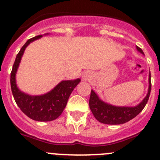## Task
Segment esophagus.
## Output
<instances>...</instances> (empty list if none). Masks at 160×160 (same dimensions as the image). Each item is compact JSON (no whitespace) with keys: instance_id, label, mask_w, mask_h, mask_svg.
Wrapping results in <instances>:
<instances>
[{"instance_id":"34e87169","label":"esophagus","mask_w":160,"mask_h":160,"mask_svg":"<svg viewBox=\"0 0 160 160\" xmlns=\"http://www.w3.org/2000/svg\"><path fill=\"white\" fill-rule=\"evenodd\" d=\"M90 77H91V72H90V71H87V72H85L83 74V76H82V78H83V80H85V81L89 80Z\"/></svg>"}]
</instances>
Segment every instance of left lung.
Segmentation results:
<instances>
[{"label": "left lung", "mask_w": 160, "mask_h": 160, "mask_svg": "<svg viewBox=\"0 0 160 160\" xmlns=\"http://www.w3.org/2000/svg\"><path fill=\"white\" fill-rule=\"evenodd\" d=\"M138 52L144 54L141 48L137 46ZM149 87L147 95L136 107H115L103 102L93 90H91L89 101L90 108L98 122L107 125H121L136 117L147 104L151 92V74L149 73Z\"/></svg>", "instance_id": "left-lung-1"}]
</instances>
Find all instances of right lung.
Instances as JSON below:
<instances>
[{"label":"right lung","instance_id":"obj_1","mask_svg":"<svg viewBox=\"0 0 160 160\" xmlns=\"http://www.w3.org/2000/svg\"><path fill=\"white\" fill-rule=\"evenodd\" d=\"M42 36L40 35L29 38L17 54L11 72V88L14 101L24 114L35 121L50 122L62 114L70 95L80 80L62 81L52 90L42 96H30L18 90L15 83V73L24 51L30 42Z\"/></svg>","mask_w":160,"mask_h":160}]
</instances>
